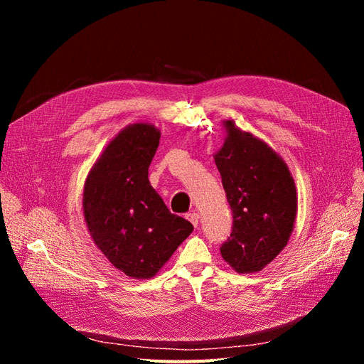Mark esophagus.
Returning a JSON list of instances; mask_svg holds the SVG:
<instances>
[{
	"label": "esophagus",
	"instance_id": "obj_1",
	"mask_svg": "<svg viewBox=\"0 0 364 364\" xmlns=\"http://www.w3.org/2000/svg\"><path fill=\"white\" fill-rule=\"evenodd\" d=\"M186 218H188L190 220V222L193 223V226L194 228H197V226H199V214H197V213H190L188 215H186Z\"/></svg>",
	"mask_w": 364,
	"mask_h": 364
}]
</instances>
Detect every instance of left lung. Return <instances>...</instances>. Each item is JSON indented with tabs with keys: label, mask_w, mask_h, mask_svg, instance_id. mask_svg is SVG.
<instances>
[{
	"label": "left lung",
	"mask_w": 364,
	"mask_h": 364,
	"mask_svg": "<svg viewBox=\"0 0 364 364\" xmlns=\"http://www.w3.org/2000/svg\"><path fill=\"white\" fill-rule=\"evenodd\" d=\"M225 144L215 165L230 209L232 232L220 247L237 273L262 270L287 246L294 228L297 194L285 161L267 142L225 119Z\"/></svg>",
	"instance_id": "left-lung-1"
}]
</instances>
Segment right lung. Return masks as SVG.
Masks as SVG:
<instances>
[{"mask_svg": "<svg viewBox=\"0 0 364 364\" xmlns=\"http://www.w3.org/2000/svg\"><path fill=\"white\" fill-rule=\"evenodd\" d=\"M161 130L134 123L107 142L83 186V215L95 246L115 269L149 279L193 232L174 215L149 182V167Z\"/></svg>", "mask_w": 364, "mask_h": 364, "instance_id": "add662e5", "label": "right lung"}]
</instances>
